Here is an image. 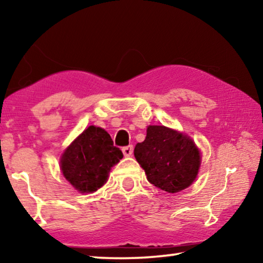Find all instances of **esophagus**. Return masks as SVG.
Returning a JSON list of instances; mask_svg holds the SVG:
<instances>
[{
	"label": "esophagus",
	"instance_id": "1",
	"mask_svg": "<svg viewBox=\"0 0 263 263\" xmlns=\"http://www.w3.org/2000/svg\"><path fill=\"white\" fill-rule=\"evenodd\" d=\"M123 154L125 155V157H130V155H132L133 153V146L132 145H128V146H125V147H123Z\"/></svg>",
	"mask_w": 263,
	"mask_h": 263
}]
</instances>
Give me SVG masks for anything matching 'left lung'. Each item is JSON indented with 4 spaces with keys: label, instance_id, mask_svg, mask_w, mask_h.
<instances>
[{
    "label": "left lung",
    "instance_id": "obj_1",
    "mask_svg": "<svg viewBox=\"0 0 263 263\" xmlns=\"http://www.w3.org/2000/svg\"><path fill=\"white\" fill-rule=\"evenodd\" d=\"M135 157L149 183L174 194L193 183L201 166V153L190 137L166 126L149 125Z\"/></svg>",
    "mask_w": 263,
    "mask_h": 263
}]
</instances>
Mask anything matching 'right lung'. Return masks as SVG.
I'll return each instance as SVG.
<instances>
[{
    "mask_svg": "<svg viewBox=\"0 0 263 263\" xmlns=\"http://www.w3.org/2000/svg\"><path fill=\"white\" fill-rule=\"evenodd\" d=\"M122 158L109 133L91 125L66 148L60 166L65 179L79 193L91 194L105 183L111 168Z\"/></svg>",
    "mask_w": 263,
    "mask_h": 263,
    "instance_id": "right-lung-1",
    "label": "right lung"
}]
</instances>
